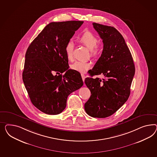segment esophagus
<instances>
[{
    "label": "esophagus",
    "instance_id": "esophagus-1",
    "mask_svg": "<svg viewBox=\"0 0 157 157\" xmlns=\"http://www.w3.org/2000/svg\"><path fill=\"white\" fill-rule=\"evenodd\" d=\"M81 76H82V80H83V81L84 82V81H85V78H86V76H85V75H84V74H81Z\"/></svg>",
    "mask_w": 157,
    "mask_h": 157
}]
</instances>
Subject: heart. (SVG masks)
I'll return each mask as SVG.
<instances>
[{
  "mask_svg": "<svg viewBox=\"0 0 157 157\" xmlns=\"http://www.w3.org/2000/svg\"><path fill=\"white\" fill-rule=\"evenodd\" d=\"M78 42L82 44L87 47L90 51V54L92 56H97L100 54L101 49L97 45L98 39L97 36L90 31H85L78 39ZM74 44L72 41L67 43L65 46V53L67 59L70 61L74 59ZM91 67V63L89 62L77 61L70 66L72 70L81 73L86 72Z\"/></svg>",
  "mask_w": 157,
  "mask_h": 157,
  "instance_id": "1",
  "label": "heart"
}]
</instances>
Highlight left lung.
<instances>
[{"mask_svg":"<svg viewBox=\"0 0 157 157\" xmlns=\"http://www.w3.org/2000/svg\"><path fill=\"white\" fill-rule=\"evenodd\" d=\"M93 25L103 40V49L90 72L91 77L85 79L91 96L85 103V110L92 117L103 118L113 114L127 101L135 66L131 52L118 30L96 23ZM101 74L105 78H92Z\"/></svg>","mask_w":157,"mask_h":157,"instance_id":"obj_1","label":"left lung"}]
</instances>
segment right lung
Here are the masks:
<instances>
[{"label": "right lung", "instance_id": "obj_1", "mask_svg": "<svg viewBox=\"0 0 157 157\" xmlns=\"http://www.w3.org/2000/svg\"><path fill=\"white\" fill-rule=\"evenodd\" d=\"M83 23L51 22L27 50L23 81L32 103L45 114L61 113L68 96L83 85L80 73L68 69L65 53L67 43Z\"/></svg>", "mask_w": 157, "mask_h": 157}]
</instances>
